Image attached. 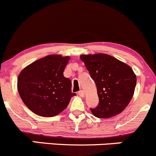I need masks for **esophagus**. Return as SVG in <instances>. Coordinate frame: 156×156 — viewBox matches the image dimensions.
<instances>
[{
	"label": "esophagus",
	"instance_id": "34e87169",
	"mask_svg": "<svg viewBox=\"0 0 156 156\" xmlns=\"http://www.w3.org/2000/svg\"><path fill=\"white\" fill-rule=\"evenodd\" d=\"M78 95L81 97H84V92L83 90H80L79 92H78Z\"/></svg>",
	"mask_w": 156,
	"mask_h": 156
}]
</instances>
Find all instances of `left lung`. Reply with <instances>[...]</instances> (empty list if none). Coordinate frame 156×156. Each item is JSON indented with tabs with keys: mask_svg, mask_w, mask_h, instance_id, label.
<instances>
[{
	"mask_svg": "<svg viewBox=\"0 0 156 156\" xmlns=\"http://www.w3.org/2000/svg\"><path fill=\"white\" fill-rule=\"evenodd\" d=\"M80 59L97 86L99 104L90 108L93 115L100 119H108L120 114L134 93L136 77L133 69L105 53L81 55Z\"/></svg>",
	"mask_w": 156,
	"mask_h": 156,
	"instance_id": "1",
	"label": "left lung"
}]
</instances>
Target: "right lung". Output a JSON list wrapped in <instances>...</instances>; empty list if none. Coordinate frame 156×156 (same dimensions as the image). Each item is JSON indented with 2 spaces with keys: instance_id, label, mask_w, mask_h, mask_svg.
<instances>
[{
  "instance_id": "1",
  "label": "right lung",
  "mask_w": 156,
  "mask_h": 156,
  "mask_svg": "<svg viewBox=\"0 0 156 156\" xmlns=\"http://www.w3.org/2000/svg\"><path fill=\"white\" fill-rule=\"evenodd\" d=\"M69 56L49 55L22 70L17 79L18 92L28 108L43 117L63 111L72 96V82L63 75Z\"/></svg>"
}]
</instances>
